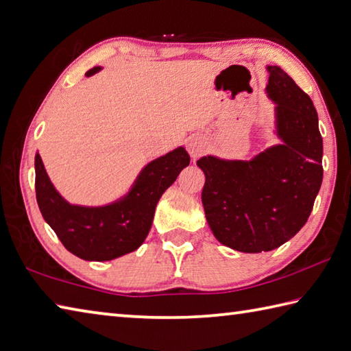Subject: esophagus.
<instances>
[{
  "label": "esophagus",
  "mask_w": 351,
  "mask_h": 351,
  "mask_svg": "<svg viewBox=\"0 0 351 351\" xmlns=\"http://www.w3.org/2000/svg\"><path fill=\"white\" fill-rule=\"evenodd\" d=\"M188 149H189L191 157L197 158L198 156H202L204 151H206V143H204V141L200 137H193L188 143Z\"/></svg>",
  "instance_id": "esophagus-1"
}]
</instances>
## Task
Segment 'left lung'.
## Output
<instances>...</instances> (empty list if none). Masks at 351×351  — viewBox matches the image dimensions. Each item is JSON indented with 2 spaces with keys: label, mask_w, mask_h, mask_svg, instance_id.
I'll return each instance as SVG.
<instances>
[{
  "label": "left lung",
  "mask_w": 351,
  "mask_h": 351,
  "mask_svg": "<svg viewBox=\"0 0 351 351\" xmlns=\"http://www.w3.org/2000/svg\"><path fill=\"white\" fill-rule=\"evenodd\" d=\"M267 70L284 143L250 162L197 160L206 177L202 202L215 238L247 254L274 250L298 232L322 183V137L312 99L278 65Z\"/></svg>",
  "instance_id": "obj_1"
}]
</instances>
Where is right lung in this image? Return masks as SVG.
Wrapping results in <instances>:
<instances>
[{"instance_id":"1","label":"right lung","mask_w":351,"mask_h":351,"mask_svg":"<svg viewBox=\"0 0 351 351\" xmlns=\"http://www.w3.org/2000/svg\"><path fill=\"white\" fill-rule=\"evenodd\" d=\"M99 70H88L87 76ZM189 162L186 149L177 148L147 165L121 202L102 208H82L73 206L56 193L41 156L36 154V202L44 220L73 255L87 261H110L133 252L145 241L157 202Z\"/></svg>"}]
</instances>
